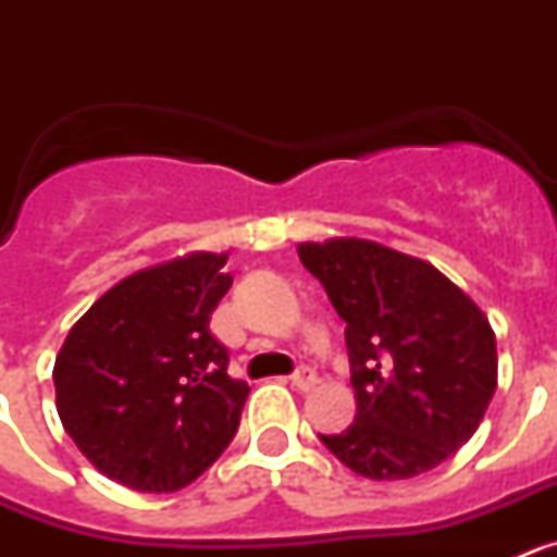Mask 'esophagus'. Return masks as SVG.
Segmentation results:
<instances>
[{"label": "esophagus", "mask_w": 557, "mask_h": 557, "mask_svg": "<svg viewBox=\"0 0 557 557\" xmlns=\"http://www.w3.org/2000/svg\"><path fill=\"white\" fill-rule=\"evenodd\" d=\"M289 385H293L295 391H301V393L312 391V387L318 385V373H314L312 368H298V371L289 376Z\"/></svg>", "instance_id": "34e87169"}]
</instances>
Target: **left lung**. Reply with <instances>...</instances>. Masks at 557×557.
I'll return each mask as SVG.
<instances>
[{
    "mask_svg": "<svg viewBox=\"0 0 557 557\" xmlns=\"http://www.w3.org/2000/svg\"><path fill=\"white\" fill-rule=\"evenodd\" d=\"M346 321L357 418L321 435L368 480L435 469L476 432L496 391V337L482 309L435 264L371 239L298 245Z\"/></svg>",
    "mask_w": 557,
    "mask_h": 557,
    "instance_id": "1",
    "label": "left lung"
}]
</instances>
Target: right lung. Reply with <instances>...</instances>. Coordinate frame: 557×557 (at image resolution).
Listing matches in <instances>:
<instances>
[{"label":"right lung","instance_id":"1","mask_svg":"<svg viewBox=\"0 0 557 557\" xmlns=\"http://www.w3.org/2000/svg\"><path fill=\"white\" fill-rule=\"evenodd\" d=\"M228 253L178 256L113 284L69 329L55 359L63 430L108 480L170 494L231 444L250 387L209 332Z\"/></svg>","mask_w":557,"mask_h":557}]
</instances>
